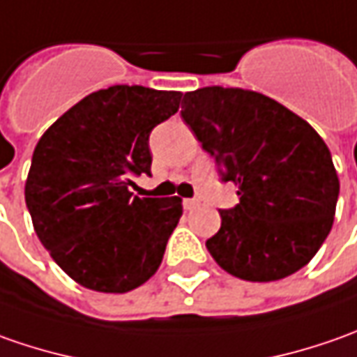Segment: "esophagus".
I'll return each mask as SVG.
<instances>
[{
  "label": "esophagus",
  "mask_w": 357,
  "mask_h": 357,
  "mask_svg": "<svg viewBox=\"0 0 357 357\" xmlns=\"http://www.w3.org/2000/svg\"><path fill=\"white\" fill-rule=\"evenodd\" d=\"M197 205H199L197 199H183V209H188V211L193 209V207H197Z\"/></svg>",
  "instance_id": "1"
}]
</instances>
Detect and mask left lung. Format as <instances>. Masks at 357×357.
I'll list each match as a JSON object with an SVG mask.
<instances>
[{
    "label": "left lung",
    "mask_w": 357,
    "mask_h": 357,
    "mask_svg": "<svg viewBox=\"0 0 357 357\" xmlns=\"http://www.w3.org/2000/svg\"><path fill=\"white\" fill-rule=\"evenodd\" d=\"M181 118L219 176L239 190L205 241L233 277L271 282L301 271L328 237L340 181L318 132L261 93L205 86L183 94Z\"/></svg>",
    "instance_id": "obj_1"
}]
</instances>
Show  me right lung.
I'll return each instance as SVG.
<instances>
[{
	"mask_svg": "<svg viewBox=\"0 0 357 357\" xmlns=\"http://www.w3.org/2000/svg\"><path fill=\"white\" fill-rule=\"evenodd\" d=\"M181 96L114 84L84 96L37 142L25 203L45 249L82 287L128 292L162 263L181 199L128 188L150 176V132L178 112Z\"/></svg>",
	"mask_w": 357,
	"mask_h": 357,
	"instance_id": "add662e5",
	"label": "right lung"
}]
</instances>
